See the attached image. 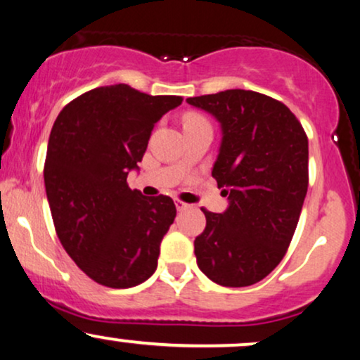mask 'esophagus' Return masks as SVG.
<instances>
[{
	"label": "esophagus",
	"mask_w": 360,
	"mask_h": 360,
	"mask_svg": "<svg viewBox=\"0 0 360 360\" xmlns=\"http://www.w3.org/2000/svg\"><path fill=\"white\" fill-rule=\"evenodd\" d=\"M175 207H176V210H187V208H190V205L188 203H185V202H181V200H175Z\"/></svg>",
	"instance_id": "esophagus-1"
}]
</instances>
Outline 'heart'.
<instances>
[{"label":"heart","mask_w":360,"mask_h":360,"mask_svg":"<svg viewBox=\"0 0 360 360\" xmlns=\"http://www.w3.org/2000/svg\"><path fill=\"white\" fill-rule=\"evenodd\" d=\"M197 122H207V118L200 113H187L184 117V125H187V123H197Z\"/></svg>","instance_id":"b5f03b06"}]
</instances>
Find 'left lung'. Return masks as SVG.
<instances>
[{"mask_svg": "<svg viewBox=\"0 0 360 360\" xmlns=\"http://www.w3.org/2000/svg\"><path fill=\"white\" fill-rule=\"evenodd\" d=\"M221 123L212 176L230 205L205 214L195 238L197 264L224 287L260 282L281 264L299 224L309 187V140L282 101L252 90L187 98Z\"/></svg>", "mask_w": 360, "mask_h": 360, "instance_id": "left-lung-1", "label": "left lung"}]
</instances>
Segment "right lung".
<instances>
[{
    "mask_svg": "<svg viewBox=\"0 0 360 360\" xmlns=\"http://www.w3.org/2000/svg\"><path fill=\"white\" fill-rule=\"evenodd\" d=\"M181 101L120 83L83 93L55 120L43 168L53 224L66 254L100 285L135 287L157 270L175 203L131 190L127 176L155 123Z\"/></svg>",
    "mask_w": 360,
    "mask_h": 360,
    "instance_id": "obj_1",
    "label": "right lung"
}]
</instances>
